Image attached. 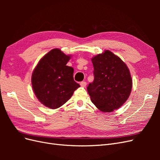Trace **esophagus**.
Segmentation results:
<instances>
[{
	"label": "esophagus",
	"instance_id": "obj_1",
	"mask_svg": "<svg viewBox=\"0 0 160 160\" xmlns=\"http://www.w3.org/2000/svg\"><path fill=\"white\" fill-rule=\"evenodd\" d=\"M80 85L81 87H83V88H85L86 85H87V83H86V82H85V81H82V82H81V83H80Z\"/></svg>",
	"mask_w": 160,
	"mask_h": 160
}]
</instances>
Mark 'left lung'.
Listing matches in <instances>:
<instances>
[{"label":"left lung","instance_id":"left-lung-1","mask_svg":"<svg viewBox=\"0 0 160 160\" xmlns=\"http://www.w3.org/2000/svg\"><path fill=\"white\" fill-rule=\"evenodd\" d=\"M94 81L88 88L91 100L103 112L119 108L129 97L132 79L126 64L109 50L91 59Z\"/></svg>","mask_w":160,"mask_h":160}]
</instances>
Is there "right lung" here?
<instances>
[{
    "label": "right lung",
    "mask_w": 160,
    "mask_h": 160,
    "mask_svg": "<svg viewBox=\"0 0 160 160\" xmlns=\"http://www.w3.org/2000/svg\"><path fill=\"white\" fill-rule=\"evenodd\" d=\"M70 59V55L60 49H52L39 61L32 72L34 93L42 104L50 109L65 104L80 87L73 79V68L66 65Z\"/></svg>",
    "instance_id": "right-lung-1"
}]
</instances>
